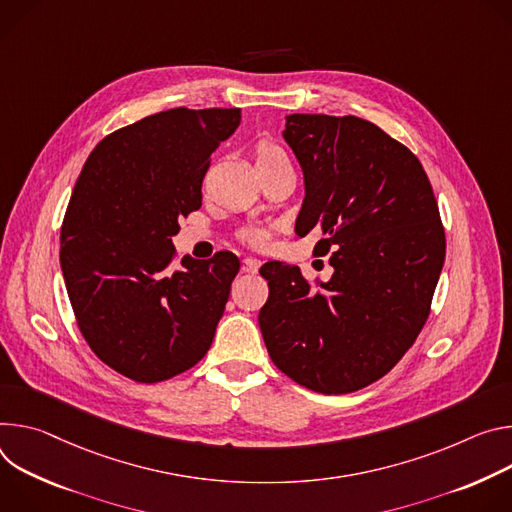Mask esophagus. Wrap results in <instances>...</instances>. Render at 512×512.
Returning <instances> with one entry per match:
<instances>
[{"label": "esophagus", "instance_id": "obj_1", "mask_svg": "<svg viewBox=\"0 0 512 512\" xmlns=\"http://www.w3.org/2000/svg\"><path fill=\"white\" fill-rule=\"evenodd\" d=\"M258 268H260V260H256V258H244L242 260V270L244 272H258Z\"/></svg>", "mask_w": 512, "mask_h": 512}]
</instances>
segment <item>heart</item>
<instances>
[{"label": "heart", "instance_id": "heart-1", "mask_svg": "<svg viewBox=\"0 0 512 512\" xmlns=\"http://www.w3.org/2000/svg\"><path fill=\"white\" fill-rule=\"evenodd\" d=\"M254 160H256L258 168H266V166H272V164H278V162H289L287 152L282 150V146H278L270 138H262V140L256 142ZM240 240L246 246H252V248H266L268 242H270V230H268V227L250 225V227H244V230L240 232Z\"/></svg>", "mask_w": 512, "mask_h": 512}]
</instances>
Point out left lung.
Returning a JSON list of instances; mask_svg holds the SVG:
<instances>
[{"mask_svg": "<svg viewBox=\"0 0 512 512\" xmlns=\"http://www.w3.org/2000/svg\"><path fill=\"white\" fill-rule=\"evenodd\" d=\"M285 140L305 175L297 217L329 282L268 262L258 323L274 366L321 394L360 390L388 374L415 344L445 260L439 207L419 158L372 122L293 113Z\"/></svg>", "mask_w": 512, "mask_h": 512, "instance_id": "left-lung-1", "label": "left lung"}]
</instances>
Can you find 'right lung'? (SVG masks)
Wrapping results in <instances>:
<instances>
[{"instance_id": "1", "label": "right lung", "mask_w": 512, "mask_h": 512, "mask_svg": "<svg viewBox=\"0 0 512 512\" xmlns=\"http://www.w3.org/2000/svg\"><path fill=\"white\" fill-rule=\"evenodd\" d=\"M240 118V107L154 113L105 136L75 183L61 227L67 293L93 354L130 380H168L211 348L240 260L177 266L173 236Z\"/></svg>"}]
</instances>
